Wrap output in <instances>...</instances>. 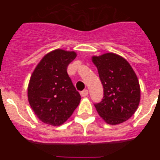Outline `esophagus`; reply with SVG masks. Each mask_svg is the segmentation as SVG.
Wrapping results in <instances>:
<instances>
[{
  "label": "esophagus",
  "mask_w": 160,
  "mask_h": 160,
  "mask_svg": "<svg viewBox=\"0 0 160 160\" xmlns=\"http://www.w3.org/2000/svg\"><path fill=\"white\" fill-rule=\"evenodd\" d=\"M88 93H89L88 90H82V92H81L82 97H87V96L88 95Z\"/></svg>",
  "instance_id": "34e87169"
}]
</instances>
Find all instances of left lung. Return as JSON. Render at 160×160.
<instances>
[{"label": "left lung", "instance_id": "left-lung-1", "mask_svg": "<svg viewBox=\"0 0 160 160\" xmlns=\"http://www.w3.org/2000/svg\"><path fill=\"white\" fill-rule=\"evenodd\" d=\"M103 87L104 96L96 110L107 124L117 125L135 114L140 102L138 78L124 58L114 53L93 56Z\"/></svg>", "mask_w": 160, "mask_h": 160}]
</instances>
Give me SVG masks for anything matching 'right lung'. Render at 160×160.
I'll return each instance as SVG.
<instances>
[{"label": "right lung", "instance_id": "obj_1", "mask_svg": "<svg viewBox=\"0 0 160 160\" xmlns=\"http://www.w3.org/2000/svg\"><path fill=\"white\" fill-rule=\"evenodd\" d=\"M77 56L74 51L58 49L42 58L28 86L29 105L42 122L64 123L80 103L81 96L67 73V66Z\"/></svg>", "mask_w": 160, "mask_h": 160}]
</instances>
